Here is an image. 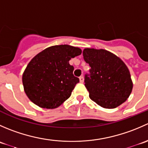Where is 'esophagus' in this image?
<instances>
[{
  "instance_id": "esophagus-1",
  "label": "esophagus",
  "mask_w": 148,
  "mask_h": 148,
  "mask_svg": "<svg viewBox=\"0 0 148 148\" xmlns=\"http://www.w3.org/2000/svg\"><path fill=\"white\" fill-rule=\"evenodd\" d=\"M79 82L81 83L84 82V77H83V76H81V77H79Z\"/></svg>"
}]
</instances>
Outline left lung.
Returning a JSON list of instances; mask_svg holds the SVG:
<instances>
[{"instance_id":"8db88e82","label":"left lung","mask_w":148,"mask_h":148,"mask_svg":"<svg viewBox=\"0 0 148 148\" xmlns=\"http://www.w3.org/2000/svg\"><path fill=\"white\" fill-rule=\"evenodd\" d=\"M83 56L91 67L84 77L90 99L106 109L115 108L125 102L133 86L125 64L104 49H84Z\"/></svg>"}]
</instances>
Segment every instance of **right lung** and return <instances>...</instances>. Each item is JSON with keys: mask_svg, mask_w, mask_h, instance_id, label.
<instances>
[{"mask_svg": "<svg viewBox=\"0 0 148 148\" xmlns=\"http://www.w3.org/2000/svg\"><path fill=\"white\" fill-rule=\"evenodd\" d=\"M82 50L69 45L53 46L34 56L22 77L25 93L38 107L54 109L71 96L79 79L73 74L71 58Z\"/></svg>", "mask_w": 148, "mask_h": 148, "instance_id": "obj_1", "label": "right lung"}]
</instances>
